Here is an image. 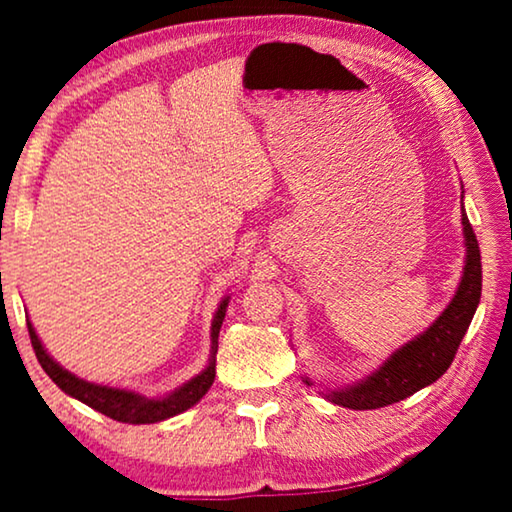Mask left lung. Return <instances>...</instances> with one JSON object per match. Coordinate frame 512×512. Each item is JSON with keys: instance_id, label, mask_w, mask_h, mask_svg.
Here are the masks:
<instances>
[{"instance_id": "1", "label": "left lung", "mask_w": 512, "mask_h": 512, "mask_svg": "<svg viewBox=\"0 0 512 512\" xmlns=\"http://www.w3.org/2000/svg\"><path fill=\"white\" fill-rule=\"evenodd\" d=\"M461 226H464L466 261L450 305L424 333L398 347L375 373L347 384V387L328 389L324 398L349 410L384 408V405L398 403L415 391L429 387L450 368L454 354L471 326L473 314L478 310L482 291L480 247L471 223H468L464 205H461ZM303 380L305 384H312L310 377H303Z\"/></svg>"}]
</instances>
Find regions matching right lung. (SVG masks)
I'll return each instance as SVG.
<instances>
[{
  "label": "right lung",
  "mask_w": 512,
  "mask_h": 512,
  "mask_svg": "<svg viewBox=\"0 0 512 512\" xmlns=\"http://www.w3.org/2000/svg\"><path fill=\"white\" fill-rule=\"evenodd\" d=\"M228 296L221 300L219 310H216L212 319V352H209V363L202 373H198L191 380L181 384L179 389L170 391V394L149 398L144 394H137L132 389H118V387H107V384H95L88 380H81L74 373H69L60 366L58 361H53V356L46 352L44 345H41L37 331L27 321V331H30V340L34 347V354L41 363V368L46 370V375L58 384V387L65 391L67 396L76 398V401L86 403L88 408H93L102 415H107L116 422L123 424H156L163 422V419H170L174 415H181L188 408H193L195 403L200 401L202 396L207 394L209 387H212L216 377V349H219V331L223 319H226V307H228Z\"/></svg>",
  "instance_id": "right-lung-1"
}]
</instances>
